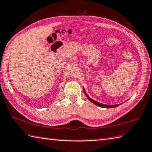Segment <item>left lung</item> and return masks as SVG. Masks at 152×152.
<instances>
[{"label": "left lung", "mask_w": 152, "mask_h": 152, "mask_svg": "<svg viewBox=\"0 0 152 152\" xmlns=\"http://www.w3.org/2000/svg\"><path fill=\"white\" fill-rule=\"evenodd\" d=\"M86 96H87V98H88V100H89L90 102H92V103H94V104H96V105H97V106H100L101 107H104V108H110V107H115L118 106V105H106V104H103L99 103V102H98L94 101V100H92V99H91L90 98L88 97L87 95H86Z\"/></svg>", "instance_id": "obj_1"}]
</instances>
